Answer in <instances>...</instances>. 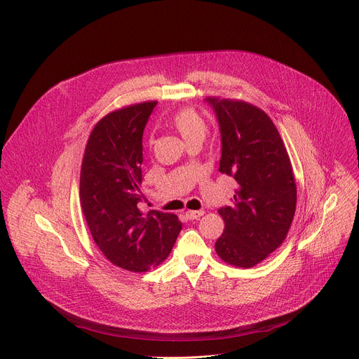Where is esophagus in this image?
<instances>
[{
    "label": "esophagus",
    "mask_w": 359,
    "mask_h": 359,
    "mask_svg": "<svg viewBox=\"0 0 359 359\" xmlns=\"http://www.w3.org/2000/svg\"><path fill=\"white\" fill-rule=\"evenodd\" d=\"M203 215H204L203 210H187V212H186V217H187L189 220H196V219H198V217L203 216Z\"/></svg>",
    "instance_id": "esophagus-1"
}]
</instances>
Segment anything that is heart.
<instances>
[{"label":"heart","instance_id":"obj_1","mask_svg":"<svg viewBox=\"0 0 359 359\" xmlns=\"http://www.w3.org/2000/svg\"><path fill=\"white\" fill-rule=\"evenodd\" d=\"M172 125L180 133L186 143L200 140L203 142L208 135V125L204 119L191 108L180 109L173 118Z\"/></svg>","mask_w":359,"mask_h":359}]
</instances>
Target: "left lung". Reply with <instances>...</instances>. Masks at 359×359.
<instances>
[{
    "label": "left lung",
    "instance_id": "obj_1",
    "mask_svg": "<svg viewBox=\"0 0 359 359\" xmlns=\"http://www.w3.org/2000/svg\"><path fill=\"white\" fill-rule=\"evenodd\" d=\"M204 100L219 122V170L238 183L231 206L219 210L224 231L216 252L231 266L250 269L283 244L292 223L297 187L291 162L266 112L241 100Z\"/></svg>",
    "mask_w": 359,
    "mask_h": 359
}]
</instances>
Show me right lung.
Masks as SVG:
<instances>
[{
  "label": "right lung",
  "mask_w": 359,
  "mask_h": 359,
  "mask_svg": "<svg viewBox=\"0 0 359 359\" xmlns=\"http://www.w3.org/2000/svg\"><path fill=\"white\" fill-rule=\"evenodd\" d=\"M156 104L143 102L100 119L81 168V206L96 245L111 263L135 273L161 264L182 230L175 215L139 209L142 137Z\"/></svg>",
  "instance_id": "right-lung-1"
}]
</instances>
